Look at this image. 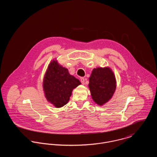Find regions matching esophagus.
I'll return each mask as SVG.
<instances>
[{"instance_id":"obj_1","label":"esophagus","mask_w":157,"mask_h":157,"mask_svg":"<svg viewBox=\"0 0 157 157\" xmlns=\"http://www.w3.org/2000/svg\"><path fill=\"white\" fill-rule=\"evenodd\" d=\"M80 82H81V83H82V85H85V78H82L81 79H80Z\"/></svg>"}]
</instances>
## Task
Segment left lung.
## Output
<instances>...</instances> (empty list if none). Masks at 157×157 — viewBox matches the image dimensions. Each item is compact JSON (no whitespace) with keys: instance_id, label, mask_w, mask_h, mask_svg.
Here are the masks:
<instances>
[{"instance_id":"1","label":"left lung","mask_w":157,"mask_h":157,"mask_svg":"<svg viewBox=\"0 0 157 157\" xmlns=\"http://www.w3.org/2000/svg\"><path fill=\"white\" fill-rule=\"evenodd\" d=\"M89 88L93 101L98 106H103L112 97L116 88L115 75L111 67L93 69L89 78Z\"/></svg>"}]
</instances>
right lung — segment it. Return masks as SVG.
Instances as JSON below:
<instances>
[{
  "label": "right lung",
  "mask_w": 157,
  "mask_h": 157,
  "mask_svg": "<svg viewBox=\"0 0 157 157\" xmlns=\"http://www.w3.org/2000/svg\"><path fill=\"white\" fill-rule=\"evenodd\" d=\"M81 85L70 75L68 69L53 59L48 65L43 79V90L47 101L56 108L67 105L74 89Z\"/></svg>",
  "instance_id": "right-lung-1"
}]
</instances>
